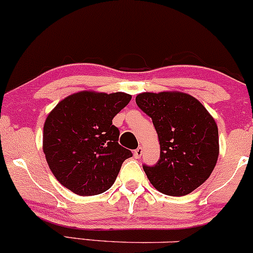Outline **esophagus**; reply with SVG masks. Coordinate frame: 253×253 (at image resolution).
<instances>
[{
    "label": "esophagus",
    "instance_id": "1",
    "mask_svg": "<svg viewBox=\"0 0 253 253\" xmlns=\"http://www.w3.org/2000/svg\"><path fill=\"white\" fill-rule=\"evenodd\" d=\"M142 153H143V148H142V147H138L137 149H135V157L136 158H141V155H142Z\"/></svg>",
    "mask_w": 253,
    "mask_h": 253
}]
</instances>
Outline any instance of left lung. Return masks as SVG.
<instances>
[{
	"label": "left lung",
	"mask_w": 253,
	"mask_h": 253,
	"mask_svg": "<svg viewBox=\"0 0 253 253\" xmlns=\"http://www.w3.org/2000/svg\"><path fill=\"white\" fill-rule=\"evenodd\" d=\"M136 104L152 118L160 142L157 165H143L152 185L169 196H185L202 185L218 158V130L211 113L181 92L141 93Z\"/></svg>",
	"instance_id": "8db88e82"
}]
</instances>
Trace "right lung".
<instances>
[{
	"mask_svg": "<svg viewBox=\"0 0 253 253\" xmlns=\"http://www.w3.org/2000/svg\"><path fill=\"white\" fill-rule=\"evenodd\" d=\"M123 92L82 90L56 105L44 123L42 150L51 172L74 194L94 196L109 190L122 164L132 157L118 143L112 119L129 104Z\"/></svg>",
	"mask_w": 253,
	"mask_h": 253,
	"instance_id": "obj_1",
	"label": "right lung"
}]
</instances>
